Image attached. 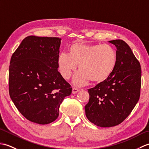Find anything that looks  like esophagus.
I'll use <instances>...</instances> for the list:
<instances>
[{
    "mask_svg": "<svg viewBox=\"0 0 149 149\" xmlns=\"http://www.w3.org/2000/svg\"><path fill=\"white\" fill-rule=\"evenodd\" d=\"M79 91V90L78 89V88H75V87H74L72 88V93H74V94H75V93H77L78 91Z\"/></svg>",
    "mask_w": 149,
    "mask_h": 149,
    "instance_id": "1",
    "label": "esophagus"
}]
</instances>
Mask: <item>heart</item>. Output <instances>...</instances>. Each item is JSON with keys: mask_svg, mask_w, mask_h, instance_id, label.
<instances>
[{"mask_svg": "<svg viewBox=\"0 0 149 149\" xmlns=\"http://www.w3.org/2000/svg\"><path fill=\"white\" fill-rule=\"evenodd\" d=\"M68 55H59L58 69L63 77L68 79L78 65L80 71L74 77V83L77 86H83L90 81L102 83L113 74L118 62L116 50L109 45L77 42L68 47Z\"/></svg>", "mask_w": 149, "mask_h": 149, "instance_id": "obj_1", "label": "heart"}]
</instances>
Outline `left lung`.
Here are the masks:
<instances>
[{
	"label": "left lung",
	"mask_w": 149,
	"mask_h": 149,
	"mask_svg": "<svg viewBox=\"0 0 149 149\" xmlns=\"http://www.w3.org/2000/svg\"><path fill=\"white\" fill-rule=\"evenodd\" d=\"M109 42L116 47V66L106 81L88 90L90 99L85 106L87 118L102 127L118 125L130 115L140 99L141 84V65L131 49L122 40Z\"/></svg>",
	"instance_id": "8db88e82"
}]
</instances>
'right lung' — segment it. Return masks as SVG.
<instances>
[{
	"label": "right lung",
	"instance_id": "add662e5",
	"mask_svg": "<svg viewBox=\"0 0 149 149\" xmlns=\"http://www.w3.org/2000/svg\"><path fill=\"white\" fill-rule=\"evenodd\" d=\"M61 38L29 36L11 56L9 93L18 110L29 121L48 124L57 119L71 85L58 71Z\"/></svg>",
	"mask_w": 149,
	"mask_h": 149
}]
</instances>
